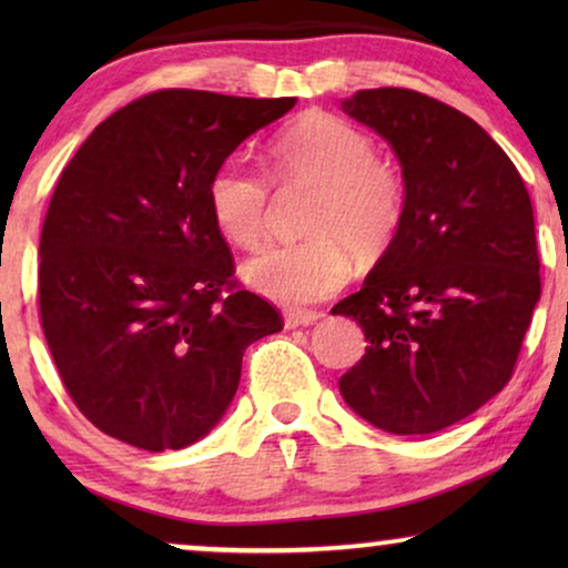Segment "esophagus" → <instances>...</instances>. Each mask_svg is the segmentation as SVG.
Segmentation results:
<instances>
[{
    "label": "esophagus",
    "mask_w": 568,
    "mask_h": 568,
    "mask_svg": "<svg viewBox=\"0 0 568 568\" xmlns=\"http://www.w3.org/2000/svg\"><path fill=\"white\" fill-rule=\"evenodd\" d=\"M323 317V313H315V310H290L284 315L286 328H300V325H313Z\"/></svg>",
    "instance_id": "1"
}]
</instances>
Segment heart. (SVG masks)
<instances>
[{
    "label": "heart",
    "mask_w": 568,
    "mask_h": 568,
    "mask_svg": "<svg viewBox=\"0 0 568 568\" xmlns=\"http://www.w3.org/2000/svg\"><path fill=\"white\" fill-rule=\"evenodd\" d=\"M278 183L315 185L300 243L271 245L243 263V282L282 305H307L344 286L348 251L369 261L390 245L403 216V181L375 158V142L325 111L294 119L268 146ZM214 227L251 251L266 232L268 181L243 160H224L206 189Z\"/></svg>",
    "instance_id": "obj_1"
}]
</instances>
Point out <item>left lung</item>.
Returning <instances> with one entry per match:
<instances>
[{
  "label": "left lung",
  "mask_w": 568,
  "mask_h": 568,
  "mask_svg": "<svg viewBox=\"0 0 568 568\" xmlns=\"http://www.w3.org/2000/svg\"><path fill=\"white\" fill-rule=\"evenodd\" d=\"M341 111L393 146L403 216L354 317L367 354L338 379L354 414L390 434L447 429L509 383L540 300L530 193L468 115L406 88L359 90Z\"/></svg>",
  "instance_id": "left-lung-1"
}]
</instances>
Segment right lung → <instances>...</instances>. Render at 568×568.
<instances>
[{
	"mask_svg": "<svg viewBox=\"0 0 568 568\" xmlns=\"http://www.w3.org/2000/svg\"><path fill=\"white\" fill-rule=\"evenodd\" d=\"M294 98L160 90L100 123L69 160L41 232L45 344L77 408L126 445L183 449L227 414L245 348L278 310L232 282L214 170Z\"/></svg>",
	"mask_w": 568,
	"mask_h": 568,
	"instance_id": "1",
	"label": "right lung"
}]
</instances>
